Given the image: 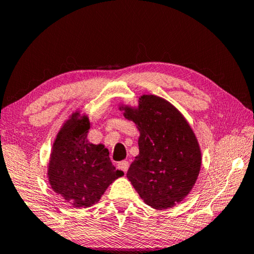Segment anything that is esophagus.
<instances>
[{
  "label": "esophagus",
  "instance_id": "34e87169",
  "mask_svg": "<svg viewBox=\"0 0 254 254\" xmlns=\"http://www.w3.org/2000/svg\"><path fill=\"white\" fill-rule=\"evenodd\" d=\"M128 168H129V163H128L127 161H123V162L118 163V169L121 170V171H124L125 173L127 172Z\"/></svg>",
  "mask_w": 254,
  "mask_h": 254
}]
</instances>
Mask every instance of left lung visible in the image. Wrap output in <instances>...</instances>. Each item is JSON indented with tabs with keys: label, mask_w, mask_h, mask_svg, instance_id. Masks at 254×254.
Returning <instances> with one entry per match:
<instances>
[{
	"label": "left lung",
	"mask_w": 254,
	"mask_h": 254,
	"mask_svg": "<svg viewBox=\"0 0 254 254\" xmlns=\"http://www.w3.org/2000/svg\"><path fill=\"white\" fill-rule=\"evenodd\" d=\"M119 110L140 131L128 180L154 209L175 207L190 193L202 163L192 127L169 100L151 93L140 96L137 106L119 104Z\"/></svg>",
	"instance_id": "obj_1"
}]
</instances>
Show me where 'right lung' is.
<instances>
[{
  "mask_svg": "<svg viewBox=\"0 0 254 254\" xmlns=\"http://www.w3.org/2000/svg\"><path fill=\"white\" fill-rule=\"evenodd\" d=\"M91 125L82 111L72 112L54 138L47 164L52 190L76 208L93 206L124 176L111 162L109 149L86 138Z\"/></svg>",
  "mask_w": 254,
  "mask_h": 254,
  "instance_id": "1",
  "label": "right lung"
}]
</instances>
